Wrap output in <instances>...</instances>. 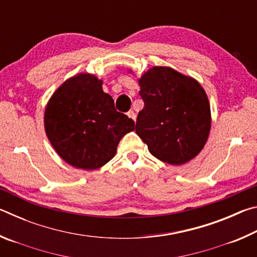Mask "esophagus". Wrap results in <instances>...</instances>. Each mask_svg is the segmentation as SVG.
<instances>
[{
	"label": "esophagus",
	"instance_id": "obj_1",
	"mask_svg": "<svg viewBox=\"0 0 257 257\" xmlns=\"http://www.w3.org/2000/svg\"><path fill=\"white\" fill-rule=\"evenodd\" d=\"M127 115L129 116L130 119H133L134 121H136V113H135L134 111H129V112L127 113Z\"/></svg>",
	"mask_w": 257,
	"mask_h": 257
}]
</instances>
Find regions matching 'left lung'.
Instances as JSON below:
<instances>
[{
    "label": "left lung",
    "mask_w": 257,
    "mask_h": 257,
    "mask_svg": "<svg viewBox=\"0 0 257 257\" xmlns=\"http://www.w3.org/2000/svg\"><path fill=\"white\" fill-rule=\"evenodd\" d=\"M138 84L144 107L138 113L136 133L151 154L172 165L196 158L206 144L212 121L202 85L170 67L149 69Z\"/></svg>",
    "instance_id": "left-lung-1"
}]
</instances>
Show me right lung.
Returning <instances> with one entry per match:
<instances>
[{
	"mask_svg": "<svg viewBox=\"0 0 257 257\" xmlns=\"http://www.w3.org/2000/svg\"><path fill=\"white\" fill-rule=\"evenodd\" d=\"M103 80L80 72L62 82L47 102L44 112L46 136L68 164L96 170L111 161L135 122L115 110L114 101L104 93Z\"/></svg>",
	"mask_w": 257,
	"mask_h": 257,
	"instance_id": "right-lung-1",
	"label": "right lung"
}]
</instances>
